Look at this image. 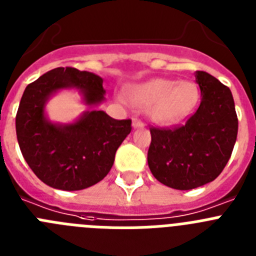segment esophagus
Returning <instances> with one entry per match:
<instances>
[{"instance_id":"esophagus-1","label":"esophagus","mask_w":256,"mask_h":256,"mask_svg":"<svg viewBox=\"0 0 256 256\" xmlns=\"http://www.w3.org/2000/svg\"><path fill=\"white\" fill-rule=\"evenodd\" d=\"M132 126H133V128H142V126H144V123L140 120L138 118H134L132 122Z\"/></svg>"}]
</instances>
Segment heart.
Masks as SVG:
<instances>
[{"instance_id":"b5f03b06","label":"heart","mask_w":256,"mask_h":256,"mask_svg":"<svg viewBox=\"0 0 256 256\" xmlns=\"http://www.w3.org/2000/svg\"><path fill=\"white\" fill-rule=\"evenodd\" d=\"M130 100L137 108H148L151 120L166 126L182 120L194 110L198 90L190 80L155 78L132 88Z\"/></svg>"}]
</instances>
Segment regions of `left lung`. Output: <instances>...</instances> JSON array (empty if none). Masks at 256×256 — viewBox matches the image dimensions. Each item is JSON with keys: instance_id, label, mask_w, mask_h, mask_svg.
I'll return each mask as SVG.
<instances>
[{"instance_id": "left-lung-1", "label": "left lung", "mask_w": 256, "mask_h": 256, "mask_svg": "<svg viewBox=\"0 0 256 256\" xmlns=\"http://www.w3.org/2000/svg\"><path fill=\"white\" fill-rule=\"evenodd\" d=\"M201 102L183 126H151L148 162L165 186L192 190L216 180L236 144L237 120L232 92L205 72H196Z\"/></svg>"}]
</instances>
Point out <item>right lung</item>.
I'll use <instances>...</instances> for the list:
<instances>
[{"label": "right lung", "instance_id": "add662e5", "mask_svg": "<svg viewBox=\"0 0 256 256\" xmlns=\"http://www.w3.org/2000/svg\"><path fill=\"white\" fill-rule=\"evenodd\" d=\"M102 78L76 68H56L26 86L16 112V137L29 168L47 186L64 191L87 188L108 176L115 152L132 130L102 110L86 112L72 124L51 123L44 105L64 88H76L86 105L105 100Z\"/></svg>", "mask_w": 256, "mask_h": 256}]
</instances>
